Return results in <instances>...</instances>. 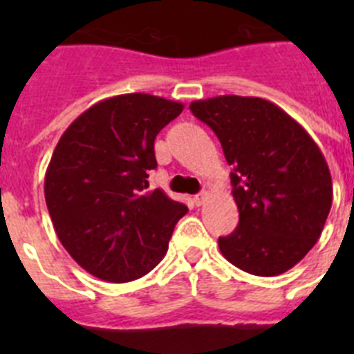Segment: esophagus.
Here are the masks:
<instances>
[{
	"label": "esophagus",
	"instance_id": "1",
	"mask_svg": "<svg viewBox=\"0 0 354 354\" xmlns=\"http://www.w3.org/2000/svg\"><path fill=\"white\" fill-rule=\"evenodd\" d=\"M209 198V193L207 192H200L198 195H195V198H193V202H195V205H204L205 200Z\"/></svg>",
	"mask_w": 354,
	"mask_h": 354
}]
</instances>
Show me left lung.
Segmentation results:
<instances>
[{
  "label": "left lung",
  "instance_id": "obj_1",
  "mask_svg": "<svg viewBox=\"0 0 354 354\" xmlns=\"http://www.w3.org/2000/svg\"><path fill=\"white\" fill-rule=\"evenodd\" d=\"M218 136L239 225L218 246L230 264L277 277L298 264L323 232L333 187L317 143L282 108L261 97L220 95L189 104Z\"/></svg>",
  "mask_w": 354,
  "mask_h": 354
}]
</instances>
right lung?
<instances>
[{
    "label": "right lung",
    "mask_w": 354,
    "mask_h": 354,
    "mask_svg": "<svg viewBox=\"0 0 354 354\" xmlns=\"http://www.w3.org/2000/svg\"><path fill=\"white\" fill-rule=\"evenodd\" d=\"M184 106L124 93L72 122L49 161L44 195L56 236L93 277L124 283L154 270L187 212L162 189L147 192L158 167L154 140Z\"/></svg>",
    "instance_id": "add662e5"
}]
</instances>
